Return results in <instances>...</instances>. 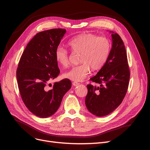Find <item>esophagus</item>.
<instances>
[{"instance_id": "1", "label": "esophagus", "mask_w": 150, "mask_h": 150, "mask_svg": "<svg viewBox=\"0 0 150 150\" xmlns=\"http://www.w3.org/2000/svg\"><path fill=\"white\" fill-rule=\"evenodd\" d=\"M72 84H73V86H78L80 84L79 83H78V82H73V83H72Z\"/></svg>"}]
</instances>
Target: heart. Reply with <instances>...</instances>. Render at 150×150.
I'll list each match as a JSON object with an SVG mask.
<instances>
[{
	"label": "heart",
	"instance_id": "1",
	"mask_svg": "<svg viewBox=\"0 0 150 150\" xmlns=\"http://www.w3.org/2000/svg\"><path fill=\"white\" fill-rule=\"evenodd\" d=\"M72 52L79 53L81 64L63 74L64 78L75 82L83 81L89 74L91 67L94 71L101 69L110 55L111 43L106 37H99L93 33H83L75 36L67 43ZM55 59L62 67L69 65V53L64 48L58 47Z\"/></svg>",
	"mask_w": 150,
	"mask_h": 150
}]
</instances>
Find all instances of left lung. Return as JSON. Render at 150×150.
<instances>
[{
    "mask_svg": "<svg viewBox=\"0 0 150 150\" xmlns=\"http://www.w3.org/2000/svg\"><path fill=\"white\" fill-rule=\"evenodd\" d=\"M112 48L106 63L90 80L96 84L87 85L85 104L93 115L101 117L118 107L128 90L130 76L127 54L120 36L110 31Z\"/></svg>",
    "mask_w": 150,
    "mask_h": 150,
    "instance_id": "1",
    "label": "left lung"
}]
</instances>
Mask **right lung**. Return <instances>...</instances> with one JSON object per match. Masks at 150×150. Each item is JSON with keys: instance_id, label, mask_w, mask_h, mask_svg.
<instances>
[{"instance_id": "obj_1", "label": "right lung", "mask_w": 150, "mask_h": 150, "mask_svg": "<svg viewBox=\"0 0 150 150\" xmlns=\"http://www.w3.org/2000/svg\"><path fill=\"white\" fill-rule=\"evenodd\" d=\"M66 32L53 29L36 34L27 45L18 65L16 76L22 101L32 113L42 118L57 111L71 88L68 79L55 83L51 89L47 88L60 72L55 51Z\"/></svg>"}]
</instances>
